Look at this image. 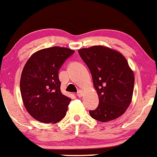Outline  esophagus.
I'll return each instance as SVG.
<instances>
[{"instance_id": "34e87169", "label": "esophagus", "mask_w": 157, "mask_h": 157, "mask_svg": "<svg viewBox=\"0 0 157 157\" xmlns=\"http://www.w3.org/2000/svg\"><path fill=\"white\" fill-rule=\"evenodd\" d=\"M82 95H83L82 91H80V90H79L78 92H77V96H78V97H81V96H82Z\"/></svg>"}]
</instances>
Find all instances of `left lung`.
I'll list each match as a JSON object with an SVG mask.
<instances>
[{
  "label": "left lung",
  "instance_id": "obj_1",
  "mask_svg": "<svg viewBox=\"0 0 157 157\" xmlns=\"http://www.w3.org/2000/svg\"><path fill=\"white\" fill-rule=\"evenodd\" d=\"M92 73L99 96L97 108L89 111L94 119L108 122L124 114L131 103L134 75L122 54L102 46L79 50Z\"/></svg>",
  "mask_w": 157,
  "mask_h": 157
}]
</instances>
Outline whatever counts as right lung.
<instances>
[{
    "label": "right lung",
    "mask_w": 157,
    "mask_h": 157,
    "mask_svg": "<svg viewBox=\"0 0 157 157\" xmlns=\"http://www.w3.org/2000/svg\"><path fill=\"white\" fill-rule=\"evenodd\" d=\"M74 51L54 46L35 53L20 78V92L28 112L44 123L58 122L66 114L71 99L61 92L58 71Z\"/></svg>",
    "instance_id": "obj_1"
}]
</instances>
